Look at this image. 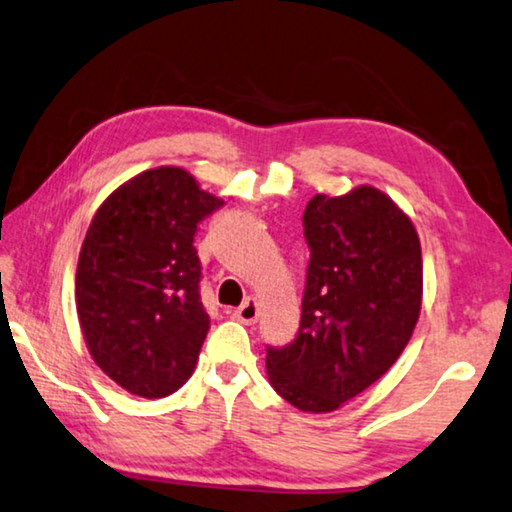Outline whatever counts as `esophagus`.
<instances>
[{
	"instance_id": "1",
	"label": "esophagus",
	"mask_w": 512,
	"mask_h": 512,
	"mask_svg": "<svg viewBox=\"0 0 512 512\" xmlns=\"http://www.w3.org/2000/svg\"><path fill=\"white\" fill-rule=\"evenodd\" d=\"M234 316H237L241 323H246V326H253V323L257 321V316H259L257 300L255 298L243 300V305H239L237 310H234Z\"/></svg>"
}]
</instances>
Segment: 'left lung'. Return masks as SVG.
I'll list each match as a JSON object with an SVG mask.
<instances>
[{
	"label": "left lung",
	"instance_id": "1",
	"mask_svg": "<svg viewBox=\"0 0 512 512\" xmlns=\"http://www.w3.org/2000/svg\"><path fill=\"white\" fill-rule=\"evenodd\" d=\"M310 248L296 337L266 346L275 392L305 412H330L387 373L421 310L415 225L385 193L360 186L314 196L303 214Z\"/></svg>",
	"mask_w": 512,
	"mask_h": 512
}]
</instances>
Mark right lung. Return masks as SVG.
<instances>
[{"instance_id":"1","label":"right lung","mask_w":512,"mask_h":512,"mask_svg":"<svg viewBox=\"0 0 512 512\" xmlns=\"http://www.w3.org/2000/svg\"><path fill=\"white\" fill-rule=\"evenodd\" d=\"M223 207L182 168L145 170L97 209L77 266V314L93 360L120 387L161 399L196 369L202 305L198 225Z\"/></svg>"}]
</instances>
